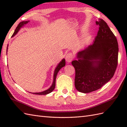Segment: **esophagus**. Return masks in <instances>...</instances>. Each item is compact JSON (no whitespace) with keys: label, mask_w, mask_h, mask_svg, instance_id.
I'll use <instances>...</instances> for the list:
<instances>
[{"label":"esophagus","mask_w":127,"mask_h":127,"mask_svg":"<svg viewBox=\"0 0 127 127\" xmlns=\"http://www.w3.org/2000/svg\"><path fill=\"white\" fill-rule=\"evenodd\" d=\"M73 58H74V55L72 53H68L66 54L65 59L67 62L69 63V62H70L72 59H73Z\"/></svg>","instance_id":"obj_1"}]
</instances>
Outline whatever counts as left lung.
<instances>
[{
  "instance_id": "8db88e82",
  "label": "left lung",
  "mask_w": 127,
  "mask_h": 127,
  "mask_svg": "<svg viewBox=\"0 0 127 127\" xmlns=\"http://www.w3.org/2000/svg\"><path fill=\"white\" fill-rule=\"evenodd\" d=\"M99 30L93 44L77 53L75 86L80 92L87 93L100 88L114 76L118 64V45L114 34L101 18L96 21Z\"/></svg>"
}]
</instances>
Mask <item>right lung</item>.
Segmentation results:
<instances>
[{
    "label": "right lung",
    "mask_w": 127,
    "mask_h": 127,
    "mask_svg": "<svg viewBox=\"0 0 127 127\" xmlns=\"http://www.w3.org/2000/svg\"><path fill=\"white\" fill-rule=\"evenodd\" d=\"M28 22L29 21H23V22H21L20 23L18 24V26L17 27H16L15 31L14 32V33L12 34V36H13L14 35L17 33V32L20 30V28L22 27V26H23L24 25H27L28 23ZM7 51V50L6 51ZM65 65V59H63V60H62L60 63H59V64L58 65V66L56 67V68L55 70V72H54V76H53V83L52 86H51L50 88L49 89H48V90H46L44 92H40V93H33V94H37V95H46V94H47L48 93H50L51 92H52L54 90V89L55 88V86H56V76H57V75L58 71H59V70H60L62 67H63Z\"/></svg>",
    "instance_id": "right-lung-1"
}]
</instances>
